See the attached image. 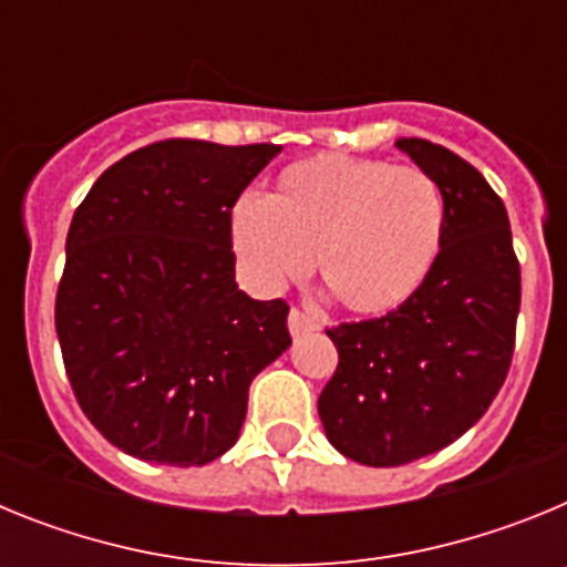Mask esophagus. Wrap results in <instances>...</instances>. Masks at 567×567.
I'll use <instances>...</instances> for the list:
<instances>
[{
  "instance_id": "esophagus-1",
  "label": "esophagus",
  "mask_w": 567,
  "mask_h": 567,
  "mask_svg": "<svg viewBox=\"0 0 567 567\" xmlns=\"http://www.w3.org/2000/svg\"><path fill=\"white\" fill-rule=\"evenodd\" d=\"M320 323L315 318H309L307 312H300V309H292L289 312V332L292 334H307V332H315Z\"/></svg>"
}]
</instances>
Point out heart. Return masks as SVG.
<instances>
[{
    "label": "heart",
    "mask_w": 567,
    "mask_h": 567,
    "mask_svg": "<svg viewBox=\"0 0 567 567\" xmlns=\"http://www.w3.org/2000/svg\"><path fill=\"white\" fill-rule=\"evenodd\" d=\"M445 204L420 167L318 155L289 164L267 202L240 198L233 247L264 292L315 269L346 312L385 315L425 284L443 244Z\"/></svg>",
    "instance_id": "b5f03b06"
}]
</instances>
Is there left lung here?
I'll use <instances>...</instances> for the list:
<instances>
[{
	"instance_id": "8db88e82",
	"label": "left lung",
	"mask_w": 567,
	"mask_h": 567,
	"mask_svg": "<svg viewBox=\"0 0 567 567\" xmlns=\"http://www.w3.org/2000/svg\"><path fill=\"white\" fill-rule=\"evenodd\" d=\"M398 147L443 193L440 255L403 307L327 329L338 369L318 398L329 443L374 468L440 452L488 412L519 315V260L503 198L452 150L425 138H398Z\"/></svg>"
}]
</instances>
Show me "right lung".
<instances>
[{"label":"right lung","instance_id":"obj_1","mask_svg":"<svg viewBox=\"0 0 567 567\" xmlns=\"http://www.w3.org/2000/svg\"><path fill=\"white\" fill-rule=\"evenodd\" d=\"M278 144L167 138L104 169L79 204L56 292L64 372L104 440L147 463L207 465L287 352L284 298L235 284L233 207Z\"/></svg>","mask_w":567,"mask_h":567}]
</instances>
